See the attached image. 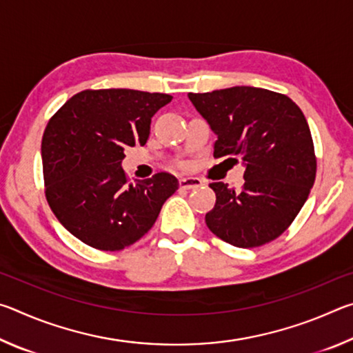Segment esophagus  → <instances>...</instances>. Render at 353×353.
Returning <instances> with one entry per match:
<instances>
[{"instance_id": "1", "label": "esophagus", "mask_w": 353, "mask_h": 353, "mask_svg": "<svg viewBox=\"0 0 353 353\" xmlns=\"http://www.w3.org/2000/svg\"><path fill=\"white\" fill-rule=\"evenodd\" d=\"M179 185H181V188H183V190L199 188L202 185V181L198 177H182L181 181H179Z\"/></svg>"}]
</instances>
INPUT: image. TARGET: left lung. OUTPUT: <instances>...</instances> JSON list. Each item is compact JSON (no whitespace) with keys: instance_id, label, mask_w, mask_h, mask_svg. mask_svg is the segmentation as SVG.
Here are the masks:
<instances>
[{"instance_id":"left-lung-1","label":"left lung","mask_w":353,"mask_h":353,"mask_svg":"<svg viewBox=\"0 0 353 353\" xmlns=\"http://www.w3.org/2000/svg\"><path fill=\"white\" fill-rule=\"evenodd\" d=\"M188 98L218 137L214 157L235 155L246 168L241 190L210 183L216 204L205 214L207 227L236 248L276 240L301 212L316 177L313 139L302 110L285 94L248 85Z\"/></svg>"}]
</instances>
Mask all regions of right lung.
Segmentation results:
<instances>
[{"instance_id":"obj_1","label":"right lung","mask_w":353,"mask_h":353,"mask_svg":"<svg viewBox=\"0 0 353 353\" xmlns=\"http://www.w3.org/2000/svg\"><path fill=\"white\" fill-rule=\"evenodd\" d=\"M172 97L129 88L83 90L50 119L41 139L45 193L71 235L99 250H121L148 234L179 188L170 172L128 182L124 149L145 145L151 118Z\"/></svg>"}]
</instances>
